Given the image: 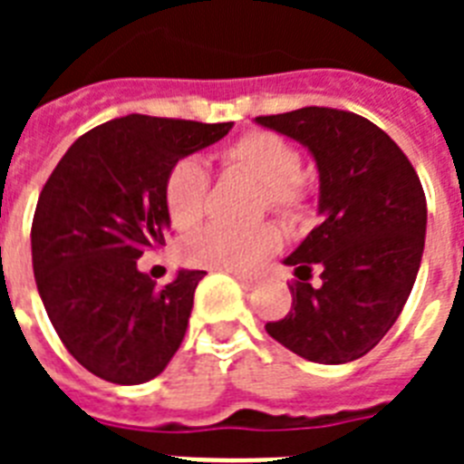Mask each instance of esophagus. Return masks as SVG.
<instances>
[{
    "label": "esophagus",
    "instance_id": "34e87169",
    "mask_svg": "<svg viewBox=\"0 0 464 464\" xmlns=\"http://www.w3.org/2000/svg\"><path fill=\"white\" fill-rule=\"evenodd\" d=\"M237 281L241 283V288H244V290H253L257 285V278L256 276H246V274H237Z\"/></svg>",
    "mask_w": 464,
    "mask_h": 464
}]
</instances>
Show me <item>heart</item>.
Segmentation results:
<instances>
[{
  "label": "heart",
  "instance_id": "heart-1",
  "mask_svg": "<svg viewBox=\"0 0 464 464\" xmlns=\"http://www.w3.org/2000/svg\"><path fill=\"white\" fill-rule=\"evenodd\" d=\"M229 169L260 183V207L272 208L283 220L304 218L314 197L309 179L299 171V153L293 143L272 130H248L220 150ZM208 197V174L197 160H179L165 179V207L174 227L190 229L204 216ZM281 246L274 225L229 229L208 225L183 244V257L225 272H253Z\"/></svg>",
  "mask_w": 464,
  "mask_h": 464
}]
</instances>
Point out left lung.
I'll use <instances>...</instances> for the list:
<instances>
[{"mask_svg": "<svg viewBox=\"0 0 464 464\" xmlns=\"http://www.w3.org/2000/svg\"><path fill=\"white\" fill-rule=\"evenodd\" d=\"M256 122L311 150L323 216L285 257L297 276L293 306L265 330L311 362L362 358L397 321L420 267L428 225L420 179L381 127L351 111L304 106ZM314 266L322 269L315 289Z\"/></svg>", "mask_w": 464, "mask_h": 464, "instance_id": "left-lung-1", "label": "left lung"}]
</instances>
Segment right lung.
Wrapping results in <instances>:
<instances>
[{
	"mask_svg": "<svg viewBox=\"0 0 464 464\" xmlns=\"http://www.w3.org/2000/svg\"><path fill=\"white\" fill-rule=\"evenodd\" d=\"M232 122L132 113L85 132L57 162L32 220V267L46 314L69 353L100 379H155L181 346L199 269L158 285L137 269L165 244V179Z\"/></svg>",
	"mask_w": 464,
	"mask_h": 464,
	"instance_id": "right-lung-1",
	"label": "right lung"
}]
</instances>
